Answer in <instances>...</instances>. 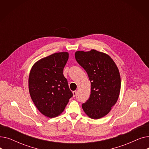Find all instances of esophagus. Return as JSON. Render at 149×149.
Segmentation results:
<instances>
[{"label":"esophagus","instance_id":"1","mask_svg":"<svg viewBox=\"0 0 149 149\" xmlns=\"http://www.w3.org/2000/svg\"><path fill=\"white\" fill-rule=\"evenodd\" d=\"M72 93H73V96H74V97H75L76 96V94H77V92H76L75 91H74L72 92Z\"/></svg>","mask_w":149,"mask_h":149}]
</instances>
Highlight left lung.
I'll list each match as a JSON object with an SVG mask.
<instances>
[{
    "label": "left lung",
    "mask_w": 149,
    "mask_h": 149,
    "mask_svg": "<svg viewBox=\"0 0 149 149\" xmlns=\"http://www.w3.org/2000/svg\"><path fill=\"white\" fill-rule=\"evenodd\" d=\"M75 57L86 71L91 83L89 98L82 104L83 111L91 118H102L111 111L120 95L118 69L110 56L94 49L77 51Z\"/></svg>",
    "instance_id": "8db88e82"
}]
</instances>
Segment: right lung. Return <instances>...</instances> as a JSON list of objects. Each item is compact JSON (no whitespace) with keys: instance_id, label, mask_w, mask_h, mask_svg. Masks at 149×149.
Returning <instances> with one entry per match:
<instances>
[{"instance_id":"1","label":"right lung","mask_w":149,"mask_h":149,"mask_svg":"<svg viewBox=\"0 0 149 149\" xmlns=\"http://www.w3.org/2000/svg\"><path fill=\"white\" fill-rule=\"evenodd\" d=\"M69 58L66 52L54 53L37 61L31 69L29 91L38 110L49 118L63 112L73 96L63 69Z\"/></svg>"}]
</instances>
